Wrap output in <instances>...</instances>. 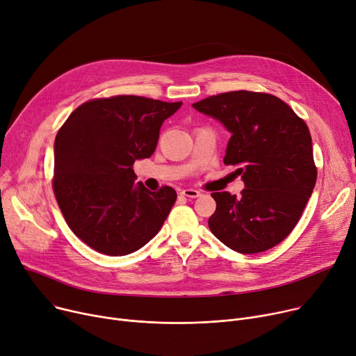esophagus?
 <instances>
[{"instance_id":"esophagus-1","label":"esophagus","mask_w":356,"mask_h":356,"mask_svg":"<svg viewBox=\"0 0 356 356\" xmlns=\"http://www.w3.org/2000/svg\"><path fill=\"white\" fill-rule=\"evenodd\" d=\"M181 196L184 197H191V199H195V197H199L200 196V192L199 191H195V189H184L180 192Z\"/></svg>"}]
</instances>
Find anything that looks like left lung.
<instances>
[{
	"instance_id": "left-lung-1",
	"label": "left lung",
	"mask_w": 356,
	"mask_h": 356,
	"mask_svg": "<svg viewBox=\"0 0 356 356\" xmlns=\"http://www.w3.org/2000/svg\"><path fill=\"white\" fill-rule=\"evenodd\" d=\"M193 108L229 131L223 163L235 165L245 184L241 197L212 193L209 229L241 254L275 247L297 225L316 184L306 122L280 98L250 90L219 93Z\"/></svg>"
}]
</instances>
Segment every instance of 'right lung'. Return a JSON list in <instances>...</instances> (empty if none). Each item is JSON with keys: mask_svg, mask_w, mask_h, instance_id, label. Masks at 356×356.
Wrapping results in <instances>:
<instances>
[{"mask_svg": "<svg viewBox=\"0 0 356 356\" xmlns=\"http://www.w3.org/2000/svg\"><path fill=\"white\" fill-rule=\"evenodd\" d=\"M181 102L134 95L93 99L74 109L54 140L56 200L86 245L112 257L152 241L176 202L175 189L149 192L133 164L152 157L160 128Z\"/></svg>", "mask_w": 356, "mask_h": 356, "instance_id": "right-lung-1", "label": "right lung"}]
</instances>
